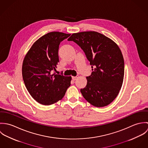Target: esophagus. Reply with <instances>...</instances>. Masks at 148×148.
<instances>
[{
  "label": "esophagus",
  "mask_w": 148,
  "mask_h": 148,
  "mask_svg": "<svg viewBox=\"0 0 148 148\" xmlns=\"http://www.w3.org/2000/svg\"><path fill=\"white\" fill-rule=\"evenodd\" d=\"M72 79L73 80H76L77 79V76H72Z\"/></svg>",
  "instance_id": "1"
}]
</instances>
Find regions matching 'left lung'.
<instances>
[{"instance_id": "1", "label": "left lung", "mask_w": 148, "mask_h": 148, "mask_svg": "<svg viewBox=\"0 0 148 148\" xmlns=\"http://www.w3.org/2000/svg\"><path fill=\"white\" fill-rule=\"evenodd\" d=\"M68 41L76 43L89 62L92 73L80 92L85 99L96 107L110 104L122 86L124 61L118 45L104 35L95 31L73 34Z\"/></svg>"}]
</instances>
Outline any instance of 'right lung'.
Wrapping results in <instances>:
<instances>
[{"label": "right lung", "mask_w": 148, "mask_h": 148, "mask_svg": "<svg viewBox=\"0 0 148 148\" xmlns=\"http://www.w3.org/2000/svg\"><path fill=\"white\" fill-rule=\"evenodd\" d=\"M71 34L48 33L32 45L22 66L24 84L31 96L39 103L49 106L61 100L71 85V76L55 73L60 42Z\"/></svg>", "instance_id": "1"}]
</instances>
